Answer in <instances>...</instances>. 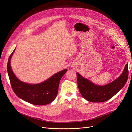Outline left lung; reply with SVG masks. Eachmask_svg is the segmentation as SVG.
Returning <instances> with one entry per match:
<instances>
[{
    "instance_id": "obj_1",
    "label": "left lung",
    "mask_w": 132,
    "mask_h": 132,
    "mask_svg": "<svg viewBox=\"0 0 132 132\" xmlns=\"http://www.w3.org/2000/svg\"><path fill=\"white\" fill-rule=\"evenodd\" d=\"M77 82L82 96L89 102L99 103L111 98L125 85L128 77V65H125L121 74L109 84L100 86L77 73Z\"/></svg>"
}]
</instances>
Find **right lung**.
I'll use <instances>...</instances> for the list:
<instances>
[{
	"mask_svg": "<svg viewBox=\"0 0 132 132\" xmlns=\"http://www.w3.org/2000/svg\"><path fill=\"white\" fill-rule=\"evenodd\" d=\"M14 50L7 62V72L14 92L21 100L34 105H43L53 101L58 92L60 81L66 72L65 69L53 74L50 78L37 84H30L19 80L13 73L11 66Z\"/></svg>",
	"mask_w": 132,
	"mask_h": 132,
	"instance_id": "add662e5",
	"label": "right lung"
}]
</instances>
